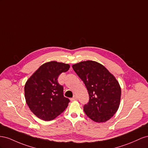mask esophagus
<instances>
[{
	"label": "esophagus",
	"mask_w": 148,
	"mask_h": 148,
	"mask_svg": "<svg viewBox=\"0 0 148 148\" xmlns=\"http://www.w3.org/2000/svg\"><path fill=\"white\" fill-rule=\"evenodd\" d=\"M76 99H77V97L74 95V96H73V98L71 99V101H74V100H75Z\"/></svg>",
	"instance_id": "1"
}]
</instances>
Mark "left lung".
Segmentation results:
<instances>
[{
  "instance_id": "8db88e82",
  "label": "left lung",
  "mask_w": 148,
  "mask_h": 148,
  "mask_svg": "<svg viewBox=\"0 0 148 148\" xmlns=\"http://www.w3.org/2000/svg\"><path fill=\"white\" fill-rule=\"evenodd\" d=\"M87 88L89 100L84 106L87 116L95 122L110 119L119 109L121 88L115 77L100 63L87 61L73 65Z\"/></svg>"
}]
</instances>
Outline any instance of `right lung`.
<instances>
[{"instance_id": "add662e5", "label": "right lung", "mask_w": 148, "mask_h": 148, "mask_svg": "<svg viewBox=\"0 0 148 148\" xmlns=\"http://www.w3.org/2000/svg\"><path fill=\"white\" fill-rule=\"evenodd\" d=\"M70 66L56 61L41 66L25 86V97L30 110L40 119L49 121L65 110L70 100L63 95V86L58 82Z\"/></svg>"}]
</instances>
